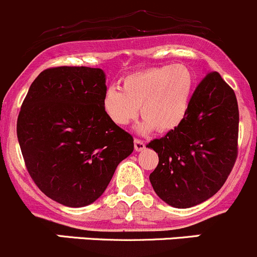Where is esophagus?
Wrapping results in <instances>:
<instances>
[{
  "instance_id": "obj_1",
  "label": "esophagus",
  "mask_w": 257,
  "mask_h": 257,
  "mask_svg": "<svg viewBox=\"0 0 257 257\" xmlns=\"http://www.w3.org/2000/svg\"><path fill=\"white\" fill-rule=\"evenodd\" d=\"M134 144H135V150L136 151H142L145 149V142L140 139H135L134 140Z\"/></svg>"
}]
</instances>
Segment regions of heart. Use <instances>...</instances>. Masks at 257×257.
<instances>
[{"label":"heart","mask_w":257,"mask_h":257,"mask_svg":"<svg viewBox=\"0 0 257 257\" xmlns=\"http://www.w3.org/2000/svg\"><path fill=\"white\" fill-rule=\"evenodd\" d=\"M120 88L108 87L102 97L106 116L117 126L135 120L141 107L144 132L156 127L167 132L186 118L195 87V75L184 63L159 66L132 73L121 80Z\"/></svg>","instance_id":"b5f03b06"}]
</instances>
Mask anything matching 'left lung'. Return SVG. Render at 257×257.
Returning a JSON list of instances; mask_svg holds the SVG:
<instances>
[{
	"label": "left lung",
	"instance_id": "1",
	"mask_svg": "<svg viewBox=\"0 0 257 257\" xmlns=\"http://www.w3.org/2000/svg\"><path fill=\"white\" fill-rule=\"evenodd\" d=\"M237 139L235 92L220 73L209 72L195 88L184 122L146 145L159 155L150 175L157 196L179 209L214 196L237 159Z\"/></svg>",
	"mask_w": 257,
	"mask_h": 257
}]
</instances>
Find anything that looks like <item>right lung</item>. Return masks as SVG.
Instances as JSON below:
<instances>
[{"mask_svg": "<svg viewBox=\"0 0 257 257\" xmlns=\"http://www.w3.org/2000/svg\"><path fill=\"white\" fill-rule=\"evenodd\" d=\"M101 68L60 66L42 71L22 102L17 139L30 176L58 204L82 207L98 199L134 137L102 108Z\"/></svg>", "mask_w": 257, "mask_h": 257, "instance_id": "obj_1", "label": "right lung"}]
</instances>
